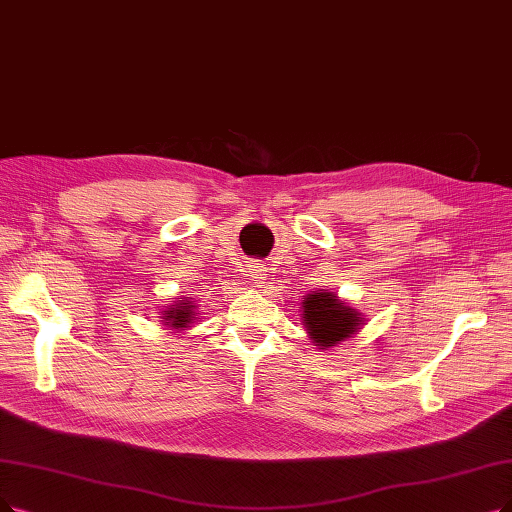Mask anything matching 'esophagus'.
<instances>
[{"instance_id":"1","label":"esophagus","mask_w":512,"mask_h":512,"mask_svg":"<svg viewBox=\"0 0 512 512\" xmlns=\"http://www.w3.org/2000/svg\"><path fill=\"white\" fill-rule=\"evenodd\" d=\"M250 277H252V281L258 285V288H260L262 283H267V281H264V279H267V269H264L262 264H252V269H250Z\"/></svg>"}]
</instances>
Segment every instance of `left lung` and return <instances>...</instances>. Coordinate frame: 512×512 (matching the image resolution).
Instances as JSON below:
<instances>
[{
    "label": "left lung",
    "mask_w": 512,
    "mask_h": 512,
    "mask_svg": "<svg viewBox=\"0 0 512 512\" xmlns=\"http://www.w3.org/2000/svg\"><path fill=\"white\" fill-rule=\"evenodd\" d=\"M300 304L302 325L319 351H330L353 338L365 323L363 315L334 292L317 290L306 294Z\"/></svg>",
    "instance_id": "left-lung-1"
}]
</instances>
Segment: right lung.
<instances>
[{
  "instance_id": "right-lung-1",
  "label": "right lung",
  "mask_w": 512,
  "mask_h": 512,
  "mask_svg": "<svg viewBox=\"0 0 512 512\" xmlns=\"http://www.w3.org/2000/svg\"><path fill=\"white\" fill-rule=\"evenodd\" d=\"M159 319L172 332L189 330V327L197 319V302L193 298L174 300V304H168L166 309H161V317Z\"/></svg>"
}]
</instances>
